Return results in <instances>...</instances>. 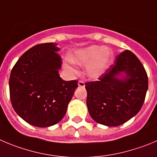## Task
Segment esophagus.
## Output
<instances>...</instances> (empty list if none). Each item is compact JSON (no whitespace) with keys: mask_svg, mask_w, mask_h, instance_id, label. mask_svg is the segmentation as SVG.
Masks as SVG:
<instances>
[{"mask_svg":"<svg viewBox=\"0 0 157 157\" xmlns=\"http://www.w3.org/2000/svg\"><path fill=\"white\" fill-rule=\"evenodd\" d=\"M78 86H80V87H84L85 82L82 81V80H79V81H78Z\"/></svg>","mask_w":157,"mask_h":157,"instance_id":"obj_1","label":"esophagus"}]
</instances>
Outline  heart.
<instances>
[{
  "instance_id": "b5f03b06",
  "label": "heart",
  "mask_w": 157,
  "mask_h": 157,
  "mask_svg": "<svg viewBox=\"0 0 157 157\" xmlns=\"http://www.w3.org/2000/svg\"><path fill=\"white\" fill-rule=\"evenodd\" d=\"M113 57V52L110 49L92 45L71 52L68 55V60L71 63L79 65L88 63L86 66V75L89 78H96L106 71ZM64 66L71 72L75 71L74 68L68 64H65Z\"/></svg>"
}]
</instances>
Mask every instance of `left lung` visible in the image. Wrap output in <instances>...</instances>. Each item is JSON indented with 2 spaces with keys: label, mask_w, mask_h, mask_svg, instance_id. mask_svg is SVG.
I'll use <instances>...</instances> for the list:
<instances>
[{
  "label": "left lung",
  "mask_w": 157,
  "mask_h": 157,
  "mask_svg": "<svg viewBox=\"0 0 157 157\" xmlns=\"http://www.w3.org/2000/svg\"><path fill=\"white\" fill-rule=\"evenodd\" d=\"M126 75L119 79L118 75ZM88 110L99 124L118 126L141 109L148 89L147 71L138 58L129 50L117 55L115 62L98 81L86 83Z\"/></svg>",
  "instance_id": "obj_1"
}]
</instances>
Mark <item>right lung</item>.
<instances>
[{"instance_id": "right-lung-1", "label": "right lung", "mask_w": 157, "mask_h": 157, "mask_svg": "<svg viewBox=\"0 0 157 157\" xmlns=\"http://www.w3.org/2000/svg\"><path fill=\"white\" fill-rule=\"evenodd\" d=\"M57 44L35 45L21 56L10 72L9 89L14 111L25 122L48 127L62 120L77 80L65 81L59 74L62 59Z\"/></svg>"}]
</instances>
